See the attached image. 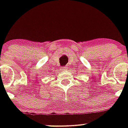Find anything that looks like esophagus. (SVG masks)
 I'll return each instance as SVG.
<instances>
[{"mask_svg":"<svg viewBox=\"0 0 128 128\" xmlns=\"http://www.w3.org/2000/svg\"><path fill=\"white\" fill-rule=\"evenodd\" d=\"M66 69H67V67H66V66H64V67H62V68H60L61 71H64V70H66Z\"/></svg>","mask_w":128,"mask_h":128,"instance_id":"34e87169","label":"esophagus"}]
</instances>
